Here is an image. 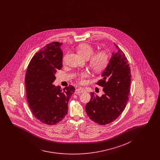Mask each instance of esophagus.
<instances>
[{
    "mask_svg": "<svg viewBox=\"0 0 160 160\" xmlns=\"http://www.w3.org/2000/svg\"><path fill=\"white\" fill-rule=\"evenodd\" d=\"M85 92V90L82 88H78V89L76 90L75 93L76 94H79V93H82V92Z\"/></svg>",
    "mask_w": 160,
    "mask_h": 160,
    "instance_id": "obj_1",
    "label": "esophagus"
}]
</instances>
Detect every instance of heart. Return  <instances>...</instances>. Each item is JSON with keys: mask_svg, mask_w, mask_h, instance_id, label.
<instances>
[{"mask_svg": "<svg viewBox=\"0 0 160 160\" xmlns=\"http://www.w3.org/2000/svg\"><path fill=\"white\" fill-rule=\"evenodd\" d=\"M78 53L84 58L89 59L88 64L92 71L96 73H100L104 70L107 67L109 61L110 56L106 51H101L97 53H94V48L90 44L84 43L79 46ZM65 56L63 58V62L65 60ZM90 74L88 71H83L78 73L76 76V82L80 84H83L86 82V80L90 77Z\"/></svg>", "mask_w": 160, "mask_h": 160, "instance_id": "obj_1", "label": "heart"}]
</instances>
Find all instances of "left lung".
<instances>
[{
	"mask_svg": "<svg viewBox=\"0 0 160 160\" xmlns=\"http://www.w3.org/2000/svg\"><path fill=\"white\" fill-rule=\"evenodd\" d=\"M117 52L112 53L103 78L97 85L103 87L104 94L98 97L91 92V99L86 106L89 118L100 125L108 124L116 120L124 110L130 89L131 70L125 54L114 43Z\"/></svg>",
	"mask_w": 160,
	"mask_h": 160,
	"instance_id": "1",
	"label": "left lung"
}]
</instances>
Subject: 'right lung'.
I'll return each mask as SVG.
<instances>
[{"label": "right lung", "instance_id": "obj_1", "mask_svg": "<svg viewBox=\"0 0 160 160\" xmlns=\"http://www.w3.org/2000/svg\"><path fill=\"white\" fill-rule=\"evenodd\" d=\"M63 43L54 42L41 48L32 58L25 74L26 97L36 118L54 125L68 114V102L75 88L69 85L63 90L53 82L55 74L63 67Z\"/></svg>", "mask_w": 160, "mask_h": 160}]
</instances>
